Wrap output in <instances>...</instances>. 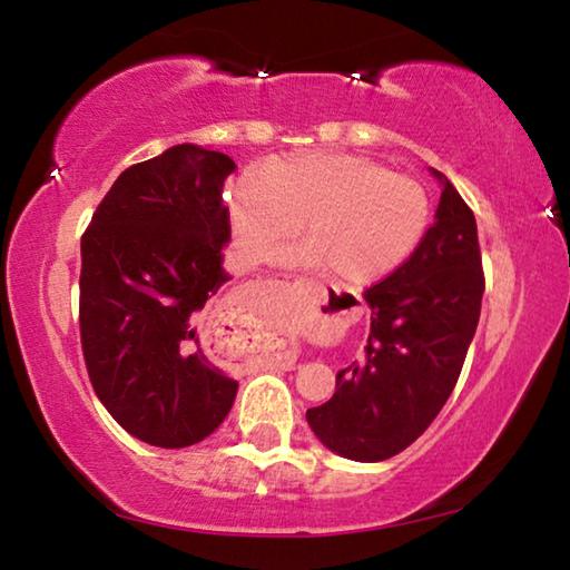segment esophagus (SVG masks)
I'll return each instance as SVG.
<instances>
[{
    "label": "esophagus",
    "instance_id": "esophagus-1",
    "mask_svg": "<svg viewBox=\"0 0 570 570\" xmlns=\"http://www.w3.org/2000/svg\"><path fill=\"white\" fill-rule=\"evenodd\" d=\"M296 286H298V292L306 294L308 298H314L316 304H324V302H326L324 292H320V288H316V286H312V284H304V282H296ZM276 360L282 362V366H286V370H292L294 362H296V352H294V350L278 352V354H276Z\"/></svg>",
    "mask_w": 570,
    "mask_h": 570
}]
</instances>
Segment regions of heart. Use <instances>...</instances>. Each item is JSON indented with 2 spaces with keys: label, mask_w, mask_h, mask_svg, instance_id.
Here are the masks:
<instances>
[{
  "label": "heart",
  "mask_w": 570,
  "mask_h": 570,
  "mask_svg": "<svg viewBox=\"0 0 570 570\" xmlns=\"http://www.w3.org/2000/svg\"><path fill=\"white\" fill-rule=\"evenodd\" d=\"M312 240L286 262L330 266L342 284L362 286L394 272L420 246L432 220L422 180L350 153L306 150L266 163L230 193V228L248 264L268 262L302 234Z\"/></svg>",
  "instance_id": "1"
}]
</instances>
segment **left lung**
Instances as JSON below:
<instances>
[{"label": "left lung", "mask_w": 570, "mask_h": 570, "mask_svg": "<svg viewBox=\"0 0 570 570\" xmlns=\"http://www.w3.org/2000/svg\"><path fill=\"white\" fill-rule=\"evenodd\" d=\"M435 224L364 298L372 308L362 360L336 372L330 402L306 422L336 455L380 462L410 448L455 390L485 292L478 226L455 186L440 176Z\"/></svg>", "instance_id": "1"}]
</instances>
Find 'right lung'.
Returning <instances> with one entry per match:
<instances>
[{
	"label": "right lung",
	"instance_id": "add662e5",
	"mask_svg": "<svg viewBox=\"0 0 570 570\" xmlns=\"http://www.w3.org/2000/svg\"><path fill=\"white\" fill-rule=\"evenodd\" d=\"M234 168L218 150L173 146L125 168L82 234L85 366L105 410L148 445H196L236 400L238 382L204 346V306L230 278Z\"/></svg>",
	"mask_w": 570,
	"mask_h": 570
}]
</instances>
